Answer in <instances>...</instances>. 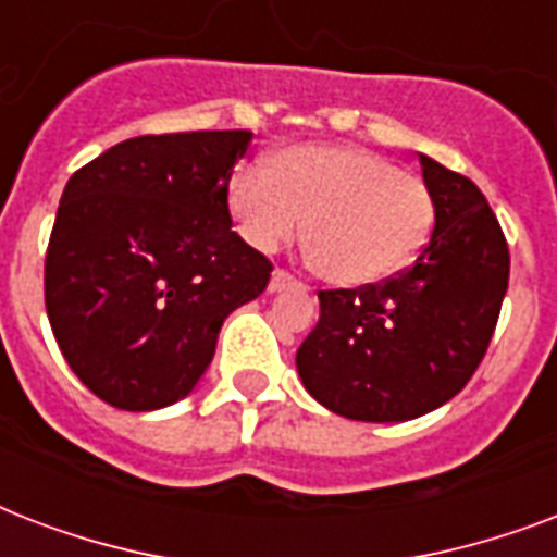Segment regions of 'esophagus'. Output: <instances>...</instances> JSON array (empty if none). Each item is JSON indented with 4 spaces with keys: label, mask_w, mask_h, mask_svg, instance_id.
Listing matches in <instances>:
<instances>
[{
    "label": "esophagus",
    "mask_w": 557,
    "mask_h": 557,
    "mask_svg": "<svg viewBox=\"0 0 557 557\" xmlns=\"http://www.w3.org/2000/svg\"><path fill=\"white\" fill-rule=\"evenodd\" d=\"M290 287H299V282H296L290 273H284V270H273V275H270V287H267V290L282 293V290H290Z\"/></svg>",
    "instance_id": "1"
}]
</instances>
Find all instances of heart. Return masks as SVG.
<instances>
[{
    "instance_id": "heart-1",
    "label": "heart",
    "mask_w": 557,
    "mask_h": 557,
    "mask_svg": "<svg viewBox=\"0 0 557 557\" xmlns=\"http://www.w3.org/2000/svg\"><path fill=\"white\" fill-rule=\"evenodd\" d=\"M230 211L258 252L301 238L319 273L366 287L400 273L433 226L424 180L357 145H293L267 165H240L230 180Z\"/></svg>"
}]
</instances>
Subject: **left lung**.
<instances>
[{"mask_svg": "<svg viewBox=\"0 0 557 557\" xmlns=\"http://www.w3.org/2000/svg\"><path fill=\"white\" fill-rule=\"evenodd\" d=\"M433 235L407 273L319 293V322L296 351L313 398L351 421L395 424L459 395L485 357L508 290V244L485 194L418 153Z\"/></svg>", "mask_w": 557, "mask_h": 557, "instance_id": "obj_1", "label": "left lung"}]
</instances>
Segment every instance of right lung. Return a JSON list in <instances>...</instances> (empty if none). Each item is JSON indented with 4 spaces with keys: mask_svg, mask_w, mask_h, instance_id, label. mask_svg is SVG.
<instances>
[{
    "mask_svg": "<svg viewBox=\"0 0 557 557\" xmlns=\"http://www.w3.org/2000/svg\"><path fill=\"white\" fill-rule=\"evenodd\" d=\"M249 131L136 136L72 174L46 252V313L69 369L127 412L185 398L223 319L273 264L232 232Z\"/></svg>",
    "mask_w": 557,
    "mask_h": 557,
    "instance_id": "obj_1",
    "label": "right lung"
}]
</instances>
